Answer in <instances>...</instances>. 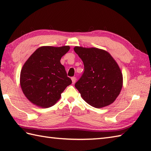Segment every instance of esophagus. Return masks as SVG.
Masks as SVG:
<instances>
[{"label":"esophagus","mask_w":151,"mask_h":151,"mask_svg":"<svg viewBox=\"0 0 151 151\" xmlns=\"http://www.w3.org/2000/svg\"><path fill=\"white\" fill-rule=\"evenodd\" d=\"M71 80H72V82H73V84H75V83L76 82V77H75V76H73V77H72V78H71Z\"/></svg>","instance_id":"1"}]
</instances>
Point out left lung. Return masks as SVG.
<instances>
[{
    "mask_svg": "<svg viewBox=\"0 0 151 151\" xmlns=\"http://www.w3.org/2000/svg\"><path fill=\"white\" fill-rule=\"evenodd\" d=\"M75 52L84 63V71L75 84L82 99L101 108L113 103L123 86V75L107 51L97 48L75 47Z\"/></svg>",
    "mask_w": 151,
    "mask_h": 151,
    "instance_id": "obj_1",
    "label": "left lung"
}]
</instances>
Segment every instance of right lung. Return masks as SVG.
I'll use <instances>...</instances> for the list:
<instances>
[{"instance_id":"add662e5","label":"right lung","mask_w":151,"mask_h":151,"mask_svg":"<svg viewBox=\"0 0 151 151\" xmlns=\"http://www.w3.org/2000/svg\"><path fill=\"white\" fill-rule=\"evenodd\" d=\"M69 46L41 47L32 54L21 69L22 92L32 103L41 108L52 106L72 81L60 63Z\"/></svg>"}]
</instances>
